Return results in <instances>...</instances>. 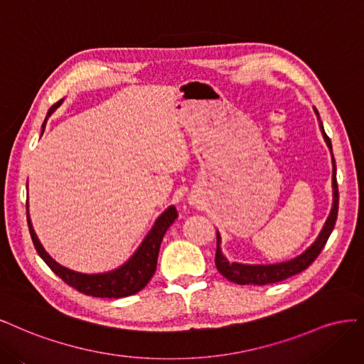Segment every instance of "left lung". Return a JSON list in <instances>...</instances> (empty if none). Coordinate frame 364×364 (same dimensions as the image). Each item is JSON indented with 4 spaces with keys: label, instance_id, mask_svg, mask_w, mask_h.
Segmentation results:
<instances>
[{
    "label": "left lung",
    "instance_id": "8db88e82",
    "mask_svg": "<svg viewBox=\"0 0 364 364\" xmlns=\"http://www.w3.org/2000/svg\"><path fill=\"white\" fill-rule=\"evenodd\" d=\"M316 116L319 119V128L321 133L323 136V140L326 146L330 148L331 152V163H333V205H331V212L328 215L325 224L319 232V236L316 237V240L309 246V248L296 255L295 259H290L287 262H281V263H274V264H243L237 262H228L227 257L222 254L220 250V234L219 231L216 232L218 236V250H216V267L218 271L224 275L227 279L232 281L236 284H257V286H264V284H272L278 283V281H283L291 275H296L302 272L304 269H307L318 257L325 246L328 237L336 225V219H337V212H338V189H337V180H336V160L333 156V145L330 137L326 136L323 130V124L319 118V112L316 107H313Z\"/></svg>",
    "mask_w": 364,
    "mask_h": 364
}]
</instances>
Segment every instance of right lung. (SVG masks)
Masks as SVG:
<instances>
[{
  "label": "right lung",
  "mask_w": 364,
  "mask_h": 364,
  "mask_svg": "<svg viewBox=\"0 0 364 364\" xmlns=\"http://www.w3.org/2000/svg\"><path fill=\"white\" fill-rule=\"evenodd\" d=\"M62 102L63 100L54 104L48 110V114H46V118L42 124L41 136L45 132L46 121H48L50 116L55 112V109L60 107ZM177 218H178L177 208L173 205H169L165 212L156 219L154 225H152V228L149 230L142 243L139 245V248L134 251V254L122 266L102 274H83V272H75L73 269H68L62 264H58L53 257L45 251L41 240L36 236V232H34L30 213H28V201H27V222L30 228V236L41 259L48 264L51 271L55 275L60 277L66 284L77 289L80 293H85V295L95 296V298H124V296L134 295V293H137L139 290H142L156 272L157 257H159V250H160L163 236H165L166 230L173 224V220Z\"/></svg>",
  "instance_id": "obj_1"
}]
</instances>
